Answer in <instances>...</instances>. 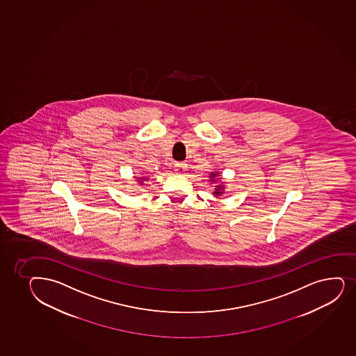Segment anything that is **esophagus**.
Masks as SVG:
<instances>
[{
    "mask_svg": "<svg viewBox=\"0 0 356 356\" xmlns=\"http://www.w3.org/2000/svg\"><path fill=\"white\" fill-rule=\"evenodd\" d=\"M175 171L177 172V173H183V172L186 170V163H175Z\"/></svg>",
    "mask_w": 356,
    "mask_h": 356,
    "instance_id": "esophagus-1",
    "label": "esophagus"
}]
</instances>
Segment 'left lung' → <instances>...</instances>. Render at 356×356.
<instances>
[{"label": "left lung", "mask_w": 356, "mask_h": 356, "mask_svg": "<svg viewBox=\"0 0 356 356\" xmlns=\"http://www.w3.org/2000/svg\"><path fill=\"white\" fill-rule=\"evenodd\" d=\"M215 177H216V175H215V173H213V175H211V178H215ZM221 188H222V186H217L216 193H215V195H221Z\"/></svg>", "instance_id": "1"}]
</instances>
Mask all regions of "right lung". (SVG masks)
I'll return each instance as SVG.
<instances>
[{
  "instance_id": "1",
  "label": "right lung",
  "mask_w": 356,
  "mask_h": 356,
  "mask_svg": "<svg viewBox=\"0 0 356 356\" xmlns=\"http://www.w3.org/2000/svg\"><path fill=\"white\" fill-rule=\"evenodd\" d=\"M143 179H145V178H143Z\"/></svg>"
}]
</instances>
